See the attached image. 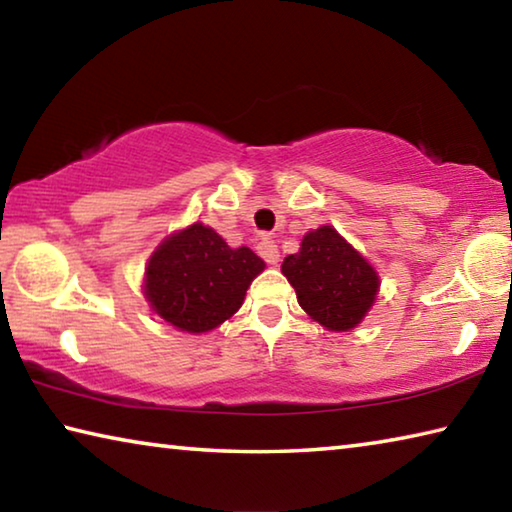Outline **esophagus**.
Listing matches in <instances>:
<instances>
[{"label":"esophagus","mask_w":512,"mask_h":512,"mask_svg":"<svg viewBox=\"0 0 512 512\" xmlns=\"http://www.w3.org/2000/svg\"><path fill=\"white\" fill-rule=\"evenodd\" d=\"M257 250L259 255H262V259L266 264H277L280 262V250H277V244L273 239H262L257 244Z\"/></svg>","instance_id":"34e87169"}]
</instances>
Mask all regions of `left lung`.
I'll return each mask as SVG.
<instances>
[{"mask_svg":"<svg viewBox=\"0 0 512 512\" xmlns=\"http://www.w3.org/2000/svg\"><path fill=\"white\" fill-rule=\"evenodd\" d=\"M282 273L300 307L332 332H348L368 314L379 275L332 225L302 237L300 253L284 257Z\"/></svg>","mask_w":512,"mask_h":512,"instance_id":"8db88e82","label":"left lung"}]
</instances>
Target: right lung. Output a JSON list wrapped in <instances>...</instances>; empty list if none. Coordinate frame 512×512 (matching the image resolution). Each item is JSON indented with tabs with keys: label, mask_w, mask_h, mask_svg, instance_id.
I'll return each instance as SVG.
<instances>
[{
	"label": "right lung",
	"mask_w": 512,
	"mask_h": 512,
	"mask_svg": "<svg viewBox=\"0 0 512 512\" xmlns=\"http://www.w3.org/2000/svg\"><path fill=\"white\" fill-rule=\"evenodd\" d=\"M264 266L250 248H230L212 228L192 223L151 255L144 296L180 332L203 334L235 314Z\"/></svg>",
	"instance_id": "add662e5"
}]
</instances>
